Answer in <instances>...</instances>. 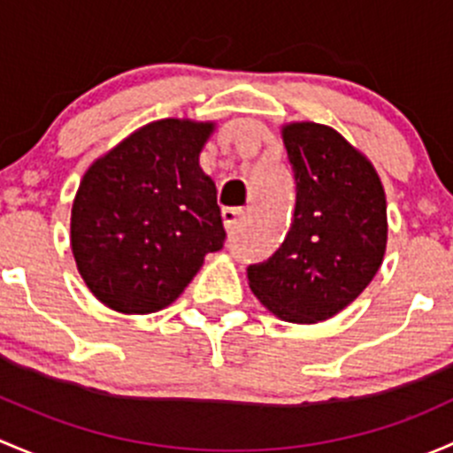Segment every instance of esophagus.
Masks as SVG:
<instances>
[{"label":"esophagus","mask_w":453,"mask_h":453,"mask_svg":"<svg viewBox=\"0 0 453 453\" xmlns=\"http://www.w3.org/2000/svg\"><path fill=\"white\" fill-rule=\"evenodd\" d=\"M244 218V209L240 207H225L222 209V222H225V228L228 233H233L237 228V225Z\"/></svg>","instance_id":"esophagus-1"}]
</instances>
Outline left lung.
Returning a JSON list of instances; mask_svg holds the SVG:
<instances>
[{
	"instance_id": "1",
	"label": "left lung",
	"mask_w": 453,
	"mask_h": 453,
	"mask_svg": "<svg viewBox=\"0 0 453 453\" xmlns=\"http://www.w3.org/2000/svg\"><path fill=\"white\" fill-rule=\"evenodd\" d=\"M296 185L286 240L246 268L253 295L279 319L311 325L365 292L386 253V194L375 167L334 128L283 126Z\"/></svg>"
}]
</instances>
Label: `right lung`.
Returning <instances> with one entry per match:
<instances>
[{
  "label": "right lung",
  "instance_id": "1",
  "mask_svg": "<svg viewBox=\"0 0 453 453\" xmlns=\"http://www.w3.org/2000/svg\"><path fill=\"white\" fill-rule=\"evenodd\" d=\"M213 122L158 119L97 158L72 207V250L88 290L124 314L180 296L225 246L216 183L198 157Z\"/></svg>",
  "mask_w": 453,
  "mask_h": 453
}]
</instances>
